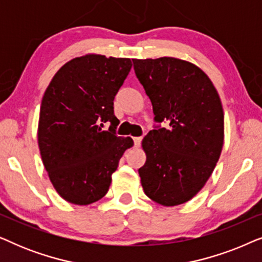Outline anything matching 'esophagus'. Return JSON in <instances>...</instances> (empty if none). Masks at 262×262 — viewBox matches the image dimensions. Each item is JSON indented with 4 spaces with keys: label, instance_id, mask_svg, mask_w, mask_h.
I'll return each mask as SVG.
<instances>
[{
    "label": "esophagus",
    "instance_id": "34e87169",
    "mask_svg": "<svg viewBox=\"0 0 262 262\" xmlns=\"http://www.w3.org/2000/svg\"><path fill=\"white\" fill-rule=\"evenodd\" d=\"M134 143L135 146H139L142 143V137H134Z\"/></svg>",
    "mask_w": 262,
    "mask_h": 262
}]
</instances>
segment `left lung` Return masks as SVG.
Segmentation results:
<instances>
[{"label":"left lung","mask_w":262,"mask_h":262,"mask_svg":"<svg viewBox=\"0 0 262 262\" xmlns=\"http://www.w3.org/2000/svg\"><path fill=\"white\" fill-rule=\"evenodd\" d=\"M149 96L156 123L143 138L144 166L138 169L144 193L163 206L191 200L212 174L224 142V112L209 76L174 57L132 59Z\"/></svg>","instance_id":"8db88e82"}]
</instances>
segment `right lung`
Masks as SVG:
<instances>
[{
    "instance_id": "obj_1",
    "label": "right lung",
    "mask_w": 262,
    "mask_h": 262,
    "mask_svg": "<svg viewBox=\"0 0 262 262\" xmlns=\"http://www.w3.org/2000/svg\"><path fill=\"white\" fill-rule=\"evenodd\" d=\"M132 67L130 58L85 55L64 64L46 88L38 124L42 163L57 193L76 205L108 191L132 138L118 137L113 100ZM110 122L108 130L103 124Z\"/></svg>"
}]
</instances>
